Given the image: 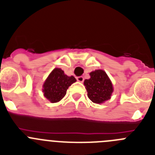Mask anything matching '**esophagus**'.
I'll list each match as a JSON object with an SVG mask.
<instances>
[{
    "instance_id": "esophagus-1",
    "label": "esophagus",
    "mask_w": 155,
    "mask_h": 155,
    "mask_svg": "<svg viewBox=\"0 0 155 155\" xmlns=\"http://www.w3.org/2000/svg\"><path fill=\"white\" fill-rule=\"evenodd\" d=\"M77 81L79 82H83L84 81V77L83 76H79L77 77Z\"/></svg>"
}]
</instances>
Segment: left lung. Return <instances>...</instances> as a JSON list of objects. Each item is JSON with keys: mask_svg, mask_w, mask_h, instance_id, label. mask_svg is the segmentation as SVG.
Here are the masks:
<instances>
[{"mask_svg": "<svg viewBox=\"0 0 155 155\" xmlns=\"http://www.w3.org/2000/svg\"><path fill=\"white\" fill-rule=\"evenodd\" d=\"M90 76L91 78L84 81L89 99L98 104L109 99L113 88L106 73L102 70H96L91 72Z\"/></svg>", "mask_w": 155, "mask_h": 155, "instance_id": "1", "label": "left lung"}]
</instances>
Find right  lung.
<instances>
[{"label": "right lung", "instance_id": "1", "mask_svg": "<svg viewBox=\"0 0 155 155\" xmlns=\"http://www.w3.org/2000/svg\"><path fill=\"white\" fill-rule=\"evenodd\" d=\"M76 81L74 77L67 76L64 71L55 68L43 84L44 96L51 102H57L65 96L69 86Z\"/></svg>", "mask_w": 155, "mask_h": 155}]
</instances>
